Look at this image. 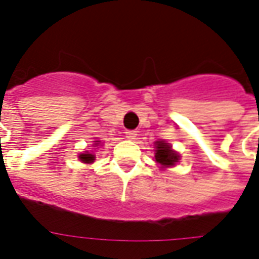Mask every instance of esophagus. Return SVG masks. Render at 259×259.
I'll return each mask as SVG.
<instances>
[{
  "label": "esophagus",
  "mask_w": 259,
  "mask_h": 259,
  "mask_svg": "<svg viewBox=\"0 0 259 259\" xmlns=\"http://www.w3.org/2000/svg\"><path fill=\"white\" fill-rule=\"evenodd\" d=\"M136 136H137V132H135V130H126V132H124V137H126L127 140H135Z\"/></svg>",
  "instance_id": "34e87169"
}]
</instances>
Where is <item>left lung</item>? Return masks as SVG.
<instances>
[{"mask_svg": "<svg viewBox=\"0 0 259 259\" xmlns=\"http://www.w3.org/2000/svg\"><path fill=\"white\" fill-rule=\"evenodd\" d=\"M180 155L172 150V146L166 141H155V162L161 168H170L179 162Z\"/></svg>", "mask_w": 259, "mask_h": 259, "instance_id": "1", "label": "left lung"}]
</instances>
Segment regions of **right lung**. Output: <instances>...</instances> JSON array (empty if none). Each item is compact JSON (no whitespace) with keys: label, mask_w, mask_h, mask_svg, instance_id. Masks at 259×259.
<instances>
[{"label":"right lung","mask_w":259,"mask_h":259,"mask_svg":"<svg viewBox=\"0 0 259 259\" xmlns=\"http://www.w3.org/2000/svg\"><path fill=\"white\" fill-rule=\"evenodd\" d=\"M97 146H101V141H94V146L93 147H97ZM79 159L81 162L84 163H93L94 162V159H96V155L94 154H91V152H83V154H80L79 155Z\"/></svg>","instance_id":"right-lung-1"}]
</instances>
